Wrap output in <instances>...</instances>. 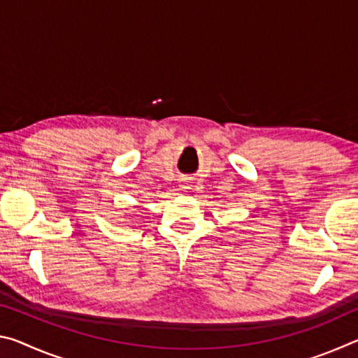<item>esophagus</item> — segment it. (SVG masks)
I'll list each match as a JSON object with an SVG mask.
<instances>
[{"label":"esophagus","instance_id":"34e87169","mask_svg":"<svg viewBox=\"0 0 358 358\" xmlns=\"http://www.w3.org/2000/svg\"><path fill=\"white\" fill-rule=\"evenodd\" d=\"M181 187H183V189H187V187H189V186H187V183H183V185H180Z\"/></svg>","mask_w":358,"mask_h":358}]
</instances>
